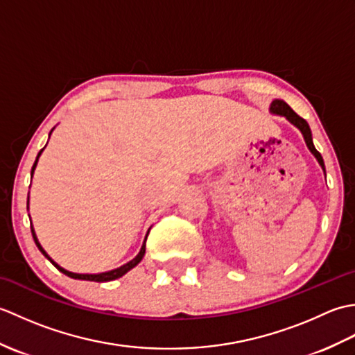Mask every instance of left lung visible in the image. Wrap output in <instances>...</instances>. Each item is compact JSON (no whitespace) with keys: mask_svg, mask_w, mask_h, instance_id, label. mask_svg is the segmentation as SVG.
<instances>
[{"mask_svg":"<svg viewBox=\"0 0 355 355\" xmlns=\"http://www.w3.org/2000/svg\"><path fill=\"white\" fill-rule=\"evenodd\" d=\"M270 111H271V112H275V114L285 116L286 119L290 120V122H291L293 125H296V126L299 128L300 132L304 134V139H305V143H306L308 149H310L311 153H313V155H314L315 158H318V162L320 163V166L323 168V171H325V164H323V158H322V155H320L319 150L315 149V148H314V145H313L311 130H310V126H308L306 120H305V119H302L300 116H297L296 112H294V111L288 107V105H286L284 101H279V99H276V101L271 102Z\"/></svg>","mask_w":355,"mask_h":355,"instance_id":"obj_1","label":"left lung"}]
</instances>
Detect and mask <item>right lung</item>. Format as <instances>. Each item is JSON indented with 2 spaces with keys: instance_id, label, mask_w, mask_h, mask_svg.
Returning <instances> with one entry per match:
<instances>
[{
  "instance_id": "right-lung-1",
  "label": "right lung",
  "mask_w": 355,
  "mask_h": 355,
  "mask_svg": "<svg viewBox=\"0 0 355 355\" xmlns=\"http://www.w3.org/2000/svg\"><path fill=\"white\" fill-rule=\"evenodd\" d=\"M41 153H42V149L40 150V154H37V157H36V160H35V163H33V168H32V175H33V171H35V168H36V163H37V158H40V155H41ZM149 233V232H148ZM32 235H33V239H35V244L37 245V248H40L41 250V253L45 256V258H47L53 266H55L59 271H62L64 275H67L69 277H73V279H80V281H94V282H108V281H114V279H117V277H122L125 273H128V271H130L131 268H134L135 266H137V263L143 259V256H145V248H146V238H148V235H146V238H145V243H143V245H141V248H140V252H139V254L135 256V258L132 259V261H130L128 263H125V266H122V267H119V268H116V270H111V271H107V273H99V275H79V273H71V271H67V270H64L62 267H59L58 263L53 261L50 256L44 252V248L41 247V244L37 243V239H36V235H35V230L32 229Z\"/></svg>"
}]
</instances>
